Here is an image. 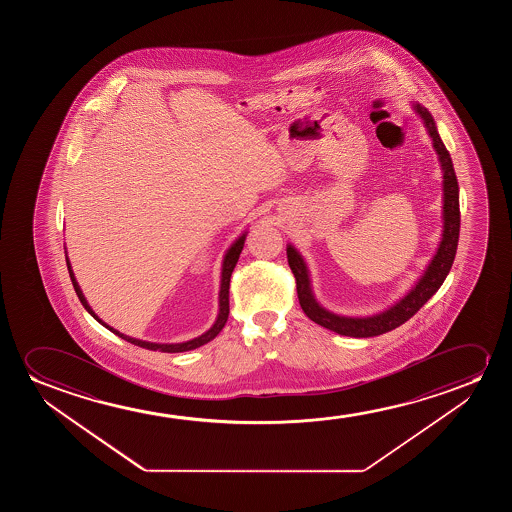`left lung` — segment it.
<instances>
[{
    "label": "left lung",
    "mask_w": 512,
    "mask_h": 512,
    "mask_svg": "<svg viewBox=\"0 0 512 512\" xmlns=\"http://www.w3.org/2000/svg\"><path fill=\"white\" fill-rule=\"evenodd\" d=\"M413 110L420 115V119L427 127L428 136L432 138V147L441 162L442 234L434 257L428 262L427 269L423 271L413 287L409 288V292L404 297H400L399 301L393 302L392 306L379 311L376 315H337L334 311L323 308L322 304L316 301L306 260L302 257L301 252H297L294 245H290V243L287 245L288 266L292 269L295 281H297V297L301 302L302 311L313 322L336 332L339 336L374 337L397 329L411 316L416 315L421 306L441 288L449 274V269L453 266V260H455L458 234H460V199H458L455 168H453L451 155L444 147L441 136L437 133L434 117L420 103H413Z\"/></svg>",
    "instance_id": "obj_1"
}]
</instances>
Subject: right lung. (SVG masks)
<instances>
[{"mask_svg":"<svg viewBox=\"0 0 512 512\" xmlns=\"http://www.w3.org/2000/svg\"><path fill=\"white\" fill-rule=\"evenodd\" d=\"M246 234H248V231L243 232V234H241V236H239V238L229 246V250L225 252L224 260H222L220 292H218L217 320H215V323L211 325L210 330H206V332L201 334V336L194 337V339L185 341V343H150V341H141V339H134V337L126 336V334H122L119 330L113 329V327H110L108 323L103 322V320L94 313V309L89 306V302L85 299L84 292H82V288H80L77 278H75V273H73V269H71L68 253H66V264H68V273H70L71 283H73V287H75V292H77L78 299L82 302V306H84V308L87 309V313H89L94 320H98L103 327H106L108 330H112L113 334H117V336L122 337V339L127 341V343L134 344V346H140V348H145V350L162 351V353H182V351L196 350L199 346L210 343V341H213V339L220 334V330L224 329L225 322H227V318H229V285H231V274L232 271H234L236 264H238L239 253H241L243 246H245Z\"/></svg>","mask_w":512,"mask_h":512,"instance_id":"add662e5","label":"right lung"}]
</instances>
